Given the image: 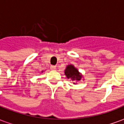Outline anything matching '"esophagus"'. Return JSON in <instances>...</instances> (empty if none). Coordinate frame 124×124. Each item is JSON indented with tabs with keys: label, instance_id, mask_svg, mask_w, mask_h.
Masks as SVG:
<instances>
[{
	"label": "esophagus",
	"instance_id": "1",
	"mask_svg": "<svg viewBox=\"0 0 124 124\" xmlns=\"http://www.w3.org/2000/svg\"><path fill=\"white\" fill-rule=\"evenodd\" d=\"M51 69L52 70H54L56 69V66H54V65H51Z\"/></svg>",
	"mask_w": 124,
	"mask_h": 124
}]
</instances>
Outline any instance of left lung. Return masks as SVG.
<instances>
[{
    "mask_svg": "<svg viewBox=\"0 0 124 124\" xmlns=\"http://www.w3.org/2000/svg\"><path fill=\"white\" fill-rule=\"evenodd\" d=\"M65 75L67 78L71 79L72 81H80L82 78V74L73 65H69L66 67V69L65 70Z\"/></svg>",
    "mask_w": 124,
    "mask_h": 124,
    "instance_id": "1",
    "label": "left lung"
}]
</instances>
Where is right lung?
Listing matches in <instances>:
<instances>
[{"label": "right lung", "instance_id": "obj_1", "mask_svg": "<svg viewBox=\"0 0 124 124\" xmlns=\"http://www.w3.org/2000/svg\"><path fill=\"white\" fill-rule=\"evenodd\" d=\"M42 72H43V71H42Z\"/></svg>", "mask_w": 124, "mask_h": 124}]
</instances>
